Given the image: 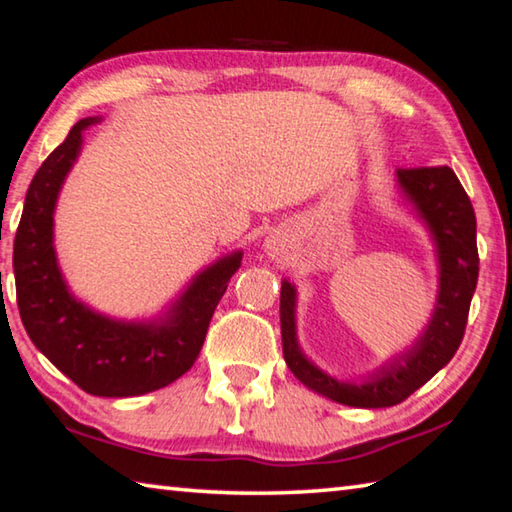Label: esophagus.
I'll return each mask as SVG.
<instances>
[{
	"instance_id": "esophagus-1",
	"label": "esophagus",
	"mask_w": 512,
	"mask_h": 512,
	"mask_svg": "<svg viewBox=\"0 0 512 512\" xmlns=\"http://www.w3.org/2000/svg\"><path fill=\"white\" fill-rule=\"evenodd\" d=\"M264 246H266V253L271 255V257L280 255V241H277V239H266Z\"/></svg>"
}]
</instances>
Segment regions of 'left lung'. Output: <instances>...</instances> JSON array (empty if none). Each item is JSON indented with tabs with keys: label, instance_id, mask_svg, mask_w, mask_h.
Returning a JSON list of instances; mask_svg holds the SVG:
<instances>
[{
	"label": "left lung",
	"instance_id": "obj_1",
	"mask_svg": "<svg viewBox=\"0 0 512 512\" xmlns=\"http://www.w3.org/2000/svg\"><path fill=\"white\" fill-rule=\"evenodd\" d=\"M395 183L402 201L411 205L415 219L427 228L438 262V296L431 318L409 348L393 354L361 379L332 377L300 348L296 284L282 280L280 291L282 350L289 370L314 393L357 409L400 404L452 361L463 341L479 280L476 216L456 173L449 167L397 169Z\"/></svg>",
	"mask_w": 512,
	"mask_h": 512
}]
</instances>
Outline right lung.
<instances>
[{"mask_svg": "<svg viewBox=\"0 0 512 512\" xmlns=\"http://www.w3.org/2000/svg\"><path fill=\"white\" fill-rule=\"evenodd\" d=\"M81 119L33 176L13 244L17 307L33 345L54 366L97 397H135L169 386L194 366L216 305L244 253L223 255L198 271L158 316L115 318L92 309L69 289L54 246V214L65 178L79 160Z\"/></svg>", "mask_w": 512, "mask_h": 512, "instance_id": "1", "label": "right lung"}]
</instances>
